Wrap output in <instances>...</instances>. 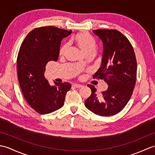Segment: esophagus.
<instances>
[{"instance_id": "obj_1", "label": "esophagus", "mask_w": 155, "mask_h": 155, "mask_svg": "<svg viewBox=\"0 0 155 155\" xmlns=\"http://www.w3.org/2000/svg\"><path fill=\"white\" fill-rule=\"evenodd\" d=\"M72 87L74 88H81L83 86L80 84H72Z\"/></svg>"}]
</instances>
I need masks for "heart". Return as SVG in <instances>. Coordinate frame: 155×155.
<instances>
[{
    "label": "heart",
    "mask_w": 155,
    "mask_h": 155,
    "mask_svg": "<svg viewBox=\"0 0 155 155\" xmlns=\"http://www.w3.org/2000/svg\"><path fill=\"white\" fill-rule=\"evenodd\" d=\"M71 41L77 46L81 51L84 54L88 52L95 51L96 49V43L91 36L87 32H82L77 34L75 37H72ZM67 46L62 47L60 51V54L62 55L66 51Z\"/></svg>",
    "instance_id": "b5f03b06"
}]
</instances>
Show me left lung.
Returning a JSON list of instances; mask_svg holds the SVG:
<instances>
[{
	"instance_id": "left-lung-1",
	"label": "left lung",
	"mask_w": 155,
	"mask_h": 155,
	"mask_svg": "<svg viewBox=\"0 0 155 155\" xmlns=\"http://www.w3.org/2000/svg\"><path fill=\"white\" fill-rule=\"evenodd\" d=\"M93 32L103 44L101 67L93 78L103 79L108 87L98 98L94 87L88 84L92 93L84 105L99 116H112L123 110L132 96L137 78L136 57L130 42L119 31L98 29Z\"/></svg>"
}]
</instances>
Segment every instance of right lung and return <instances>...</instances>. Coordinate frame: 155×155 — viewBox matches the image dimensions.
<instances>
[{
	"instance_id": "add662e5",
	"label": "right lung",
	"mask_w": 155,
	"mask_h": 155,
	"mask_svg": "<svg viewBox=\"0 0 155 155\" xmlns=\"http://www.w3.org/2000/svg\"><path fill=\"white\" fill-rule=\"evenodd\" d=\"M72 31L57 27L35 28L25 37L18 54L17 73L20 86L26 101L37 113H52L64 105L65 96L71 89L68 83L54 85L45 77L46 65L57 61L62 38Z\"/></svg>"
}]
</instances>
